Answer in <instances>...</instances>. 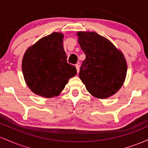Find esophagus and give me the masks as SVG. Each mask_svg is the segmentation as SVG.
I'll list each match as a JSON object with an SVG mask.
<instances>
[{"label": "esophagus", "mask_w": 148, "mask_h": 148, "mask_svg": "<svg viewBox=\"0 0 148 148\" xmlns=\"http://www.w3.org/2000/svg\"><path fill=\"white\" fill-rule=\"evenodd\" d=\"M75 67H76V71H77V72L79 73V68H80V66H79V64H75Z\"/></svg>", "instance_id": "1"}]
</instances>
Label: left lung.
<instances>
[{
	"label": "left lung",
	"mask_w": 148,
	"mask_h": 148,
	"mask_svg": "<svg viewBox=\"0 0 148 148\" xmlns=\"http://www.w3.org/2000/svg\"><path fill=\"white\" fill-rule=\"evenodd\" d=\"M79 43L86 54L79 77L92 96L106 99L123 86L127 64L123 53L95 32H78Z\"/></svg>",
	"instance_id": "left-lung-1"
}]
</instances>
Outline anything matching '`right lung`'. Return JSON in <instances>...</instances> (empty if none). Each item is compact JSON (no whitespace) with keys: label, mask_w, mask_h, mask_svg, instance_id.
<instances>
[{"label":"right lung","mask_w":148,"mask_h":148,"mask_svg":"<svg viewBox=\"0 0 148 148\" xmlns=\"http://www.w3.org/2000/svg\"><path fill=\"white\" fill-rule=\"evenodd\" d=\"M63 34L53 33L42 37L26 50L22 72L28 87L44 97L58 96L76 69L67 63L63 48Z\"/></svg>","instance_id":"right-lung-1"}]
</instances>
